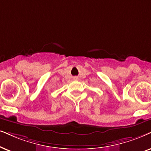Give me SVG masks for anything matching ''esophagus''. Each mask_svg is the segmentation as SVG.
I'll return each instance as SVG.
<instances>
[{
	"instance_id": "34e87169",
	"label": "esophagus",
	"mask_w": 151,
	"mask_h": 151,
	"mask_svg": "<svg viewBox=\"0 0 151 151\" xmlns=\"http://www.w3.org/2000/svg\"><path fill=\"white\" fill-rule=\"evenodd\" d=\"M74 79H75V80H77V79H78V78H77V77H74Z\"/></svg>"
}]
</instances>
